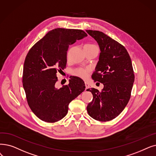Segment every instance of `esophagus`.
Returning <instances> with one entry per match:
<instances>
[{
  "mask_svg": "<svg viewBox=\"0 0 156 156\" xmlns=\"http://www.w3.org/2000/svg\"><path fill=\"white\" fill-rule=\"evenodd\" d=\"M85 89H87L89 88V84L87 82H85Z\"/></svg>",
  "mask_w": 156,
  "mask_h": 156,
  "instance_id": "34e87169",
  "label": "esophagus"
}]
</instances>
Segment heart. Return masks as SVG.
Instances as JSON below:
<instances>
[{
  "instance_id": "1",
  "label": "heart",
  "mask_w": 156,
  "mask_h": 156,
  "mask_svg": "<svg viewBox=\"0 0 156 156\" xmlns=\"http://www.w3.org/2000/svg\"><path fill=\"white\" fill-rule=\"evenodd\" d=\"M93 45L94 44H86L85 46H93ZM89 70L87 68H78L73 71V74L74 75L83 79H86L88 76H89Z\"/></svg>"
}]
</instances>
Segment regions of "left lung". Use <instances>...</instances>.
Segmentation results:
<instances>
[{"instance_id": "obj_1", "label": "left lung", "mask_w": 156, "mask_h": 156, "mask_svg": "<svg viewBox=\"0 0 156 156\" xmlns=\"http://www.w3.org/2000/svg\"><path fill=\"white\" fill-rule=\"evenodd\" d=\"M98 42L101 53L92 78L103 83L101 91L87 89L93 99L87 107L94 119L106 122L116 118L124 110L131 98L134 74L129 55L125 47L98 30H86Z\"/></svg>"}]
</instances>
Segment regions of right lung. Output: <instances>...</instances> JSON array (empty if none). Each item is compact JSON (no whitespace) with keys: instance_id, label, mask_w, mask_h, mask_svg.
Segmentation results:
<instances>
[{"instance_id":"1","label":"right lung","mask_w":156,"mask_h":156,"mask_svg":"<svg viewBox=\"0 0 156 156\" xmlns=\"http://www.w3.org/2000/svg\"><path fill=\"white\" fill-rule=\"evenodd\" d=\"M87 36L82 30L57 28L49 31L29 51L22 82L28 105L36 115L46 122L62 119L68 105L85 90L84 82L70 78L68 85L57 89V73L66 68L67 51L76 40Z\"/></svg>"}]
</instances>
